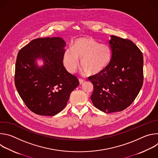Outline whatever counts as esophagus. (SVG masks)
<instances>
[{
	"label": "esophagus",
	"instance_id": "obj_1",
	"mask_svg": "<svg viewBox=\"0 0 158 158\" xmlns=\"http://www.w3.org/2000/svg\"><path fill=\"white\" fill-rule=\"evenodd\" d=\"M79 83H80V84H82L83 83H84L85 82V80L84 79H81V78H79Z\"/></svg>",
	"mask_w": 158,
	"mask_h": 158
}]
</instances>
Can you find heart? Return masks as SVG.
Returning a JSON list of instances; mask_svg holds the SVG:
<instances>
[{
	"mask_svg": "<svg viewBox=\"0 0 158 158\" xmlns=\"http://www.w3.org/2000/svg\"><path fill=\"white\" fill-rule=\"evenodd\" d=\"M112 57L111 49L106 44H99L93 37L76 39L73 49H66L63 54V64L67 71L73 73L78 67L89 76H94L102 72L109 65Z\"/></svg>",
	"mask_w": 158,
	"mask_h": 158,
	"instance_id": "obj_1",
	"label": "heart"
}]
</instances>
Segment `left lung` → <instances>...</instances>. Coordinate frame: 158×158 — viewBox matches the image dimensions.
Instances as JSON below:
<instances>
[{"label":"left lung","instance_id":"8db88e82","mask_svg":"<svg viewBox=\"0 0 158 158\" xmlns=\"http://www.w3.org/2000/svg\"><path fill=\"white\" fill-rule=\"evenodd\" d=\"M112 57L106 68L88 79L94 85V106L107 113L122 111L136 98L143 84V56L127 39L111 35Z\"/></svg>","mask_w":158,"mask_h":158}]
</instances>
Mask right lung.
I'll return each mask as SVG.
<instances>
[{
    "instance_id": "add662e5",
    "label": "right lung",
    "mask_w": 158,
    "mask_h": 158,
    "mask_svg": "<svg viewBox=\"0 0 158 158\" xmlns=\"http://www.w3.org/2000/svg\"><path fill=\"white\" fill-rule=\"evenodd\" d=\"M65 42L60 37L32 40L19 52L15 69V85L26 106L35 114L54 116L67 105L79 82L67 72L62 59ZM42 58L39 68L35 60Z\"/></svg>"
}]
</instances>
